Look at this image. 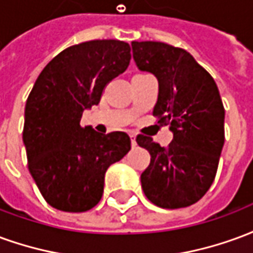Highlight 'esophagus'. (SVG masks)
Returning a JSON list of instances; mask_svg holds the SVG:
<instances>
[{
  "mask_svg": "<svg viewBox=\"0 0 253 253\" xmlns=\"http://www.w3.org/2000/svg\"><path fill=\"white\" fill-rule=\"evenodd\" d=\"M130 138H131V145L132 146H135L137 145V141H135V134H130Z\"/></svg>",
  "mask_w": 253,
  "mask_h": 253,
  "instance_id": "34e87169",
  "label": "esophagus"
}]
</instances>
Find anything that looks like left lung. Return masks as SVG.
<instances>
[{
	"mask_svg": "<svg viewBox=\"0 0 253 253\" xmlns=\"http://www.w3.org/2000/svg\"><path fill=\"white\" fill-rule=\"evenodd\" d=\"M131 47L138 69L159 81L153 115L173 132L167 148L142 134L137 137L150 153L141 175L142 190L163 209L191 206L212 184L225 142V108L217 84L183 48L161 42H132Z\"/></svg>",
	"mask_w": 253,
	"mask_h": 253,
	"instance_id": "8db88e82",
	"label": "left lung"
}]
</instances>
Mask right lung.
Returning a JSON list of instances; mask_svg holds the SVG:
<instances>
[{
	"mask_svg": "<svg viewBox=\"0 0 253 253\" xmlns=\"http://www.w3.org/2000/svg\"><path fill=\"white\" fill-rule=\"evenodd\" d=\"M131 48L122 41H89L47 63L25 104L23 130L28 169L46 202L61 211L93 209L108 167L131 149L126 132L81 127L84 110L97 105L105 85L125 72Z\"/></svg>",
	"mask_w": 253,
	"mask_h": 253,
	"instance_id": "obj_1",
	"label": "right lung"
}]
</instances>
